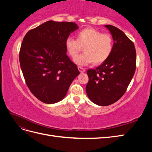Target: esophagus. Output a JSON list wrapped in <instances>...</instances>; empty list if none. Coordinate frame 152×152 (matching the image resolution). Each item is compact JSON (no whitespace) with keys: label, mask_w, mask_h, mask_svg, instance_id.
<instances>
[{"label":"esophagus","mask_w":152,"mask_h":152,"mask_svg":"<svg viewBox=\"0 0 152 152\" xmlns=\"http://www.w3.org/2000/svg\"><path fill=\"white\" fill-rule=\"evenodd\" d=\"M78 69H79V70L80 73H83V72H86V69L84 68H82V67L79 66V67H78Z\"/></svg>","instance_id":"34e87169"}]
</instances>
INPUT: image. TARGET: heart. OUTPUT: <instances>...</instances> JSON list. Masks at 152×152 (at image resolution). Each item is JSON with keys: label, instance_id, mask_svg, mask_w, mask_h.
Returning a JSON list of instances; mask_svg holds the SVG:
<instances>
[{"label": "heart", "instance_id": "1", "mask_svg": "<svg viewBox=\"0 0 152 152\" xmlns=\"http://www.w3.org/2000/svg\"><path fill=\"white\" fill-rule=\"evenodd\" d=\"M65 48L72 58H75L84 48V53L75 59L77 65L84 66L93 62L94 65H99L111 55L113 40L109 34H103L93 28H86L77 34V39L67 37Z\"/></svg>", "mask_w": 152, "mask_h": 152}]
</instances>
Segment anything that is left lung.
<instances>
[{"label":"left lung","instance_id":"left-lung-1","mask_svg":"<svg viewBox=\"0 0 152 152\" xmlns=\"http://www.w3.org/2000/svg\"><path fill=\"white\" fill-rule=\"evenodd\" d=\"M114 41L112 53L102 65L89 69L86 91L92 102L99 106L112 104L126 93L136 70L134 43L124 32L112 25H104Z\"/></svg>","mask_w":152,"mask_h":152}]
</instances>
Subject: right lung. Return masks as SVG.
Instances as JSON below:
<instances>
[{"label": "right lung", "mask_w": 152, "mask_h": 152, "mask_svg": "<svg viewBox=\"0 0 152 152\" xmlns=\"http://www.w3.org/2000/svg\"><path fill=\"white\" fill-rule=\"evenodd\" d=\"M79 28L73 22L48 21L27 32L20 50L26 84L41 102H60L79 71L66 55L65 40Z\"/></svg>", "instance_id": "add662e5"}]
</instances>
